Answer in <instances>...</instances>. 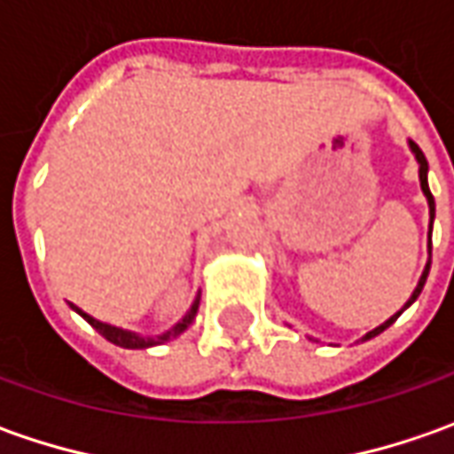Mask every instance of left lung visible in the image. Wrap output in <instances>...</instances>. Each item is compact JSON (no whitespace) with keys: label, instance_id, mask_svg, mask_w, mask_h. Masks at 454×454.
<instances>
[{"label":"left lung","instance_id":"obj_1","mask_svg":"<svg viewBox=\"0 0 454 454\" xmlns=\"http://www.w3.org/2000/svg\"><path fill=\"white\" fill-rule=\"evenodd\" d=\"M410 149H412V153H415V159H418V163H420V188H422V193H425V199H427V206H430V233H433L434 199H433V193H430V186H427V159H425V153H422L420 146H418V144H412V141H410ZM427 248H430V253H433V240L427 243ZM430 263H433V261H427V266H425V270H422L420 280H418V288L412 291V295H410V301H408V303H405V308H408V305L415 303V298L420 295L422 286H425V280H427V273H430ZM405 308H403V310H405ZM403 310H400V313H403ZM400 313H395V316H393V317H387V320H385L382 325H378L375 331H370L368 335L363 338V340H370V338H375V335H380V333L385 331V328H390V325L395 323L397 317H400Z\"/></svg>","mask_w":454,"mask_h":454}]
</instances>
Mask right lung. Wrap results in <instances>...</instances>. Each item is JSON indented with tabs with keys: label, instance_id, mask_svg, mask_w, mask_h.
Listing matches in <instances>:
<instances>
[{
	"label": "right lung",
	"instance_id": "add662e5",
	"mask_svg": "<svg viewBox=\"0 0 454 454\" xmlns=\"http://www.w3.org/2000/svg\"><path fill=\"white\" fill-rule=\"evenodd\" d=\"M199 303H201V295H196V301H193V305H191V310H188L186 316L181 317L171 331H166L163 335H159V338H141L138 333L123 331V328H116V325H109V323H101V320H97V317H91L89 313H84L82 308H76V305L72 303L69 305H72L79 316L84 317L86 323H89L94 331L101 333L109 343L119 345V348H129V350H141V348H151V345H159L163 343V340H171V338H176V335H181V333L186 331L188 325L193 323V317H196V313H199Z\"/></svg>",
	"mask_w": 454,
	"mask_h": 454
}]
</instances>
